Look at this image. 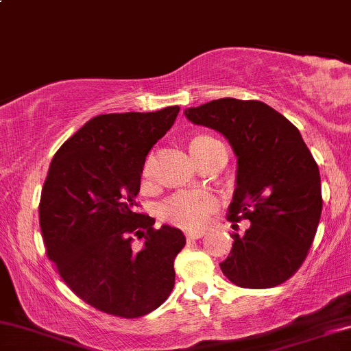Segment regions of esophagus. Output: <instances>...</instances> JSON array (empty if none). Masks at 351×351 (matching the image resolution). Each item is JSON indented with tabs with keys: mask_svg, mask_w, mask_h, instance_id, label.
Listing matches in <instances>:
<instances>
[{
	"mask_svg": "<svg viewBox=\"0 0 351 351\" xmlns=\"http://www.w3.org/2000/svg\"><path fill=\"white\" fill-rule=\"evenodd\" d=\"M202 236H203V231H189V232H185V237H187V241L200 239Z\"/></svg>",
	"mask_w": 351,
	"mask_h": 351,
	"instance_id": "obj_1",
	"label": "esophagus"
}]
</instances>
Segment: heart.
<instances>
[{"instance_id":"1","label":"heart","mask_w":351,"mask_h":351,"mask_svg":"<svg viewBox=\"0 0 351 351\" xmlns=\"http://www.w3.org/2000/svg\"><path fill=\"white\" fill-rule=\"evenodd\" d=\"M219 143L213 136H197L190 145L193 156L198 159L210 149V146ZM143 185H151V164L149 161L143 167ZM219 200L208 190H182L171 195L162 202L159 215L162 221L172 226L187 229V231H200L208 224L211 215L218 210Z\"/></svg>"}]
</instances>
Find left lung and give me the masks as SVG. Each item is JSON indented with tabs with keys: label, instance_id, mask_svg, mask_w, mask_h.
I'll use <instances>...</instances> for the list:
<instances>
[{
	"label": "left lung",
	"instance_id": "1",
	"mask_svg": "<svg viewBox=\"0 0 351 351\" xmlns=\"http://www.w3.org/2000/svg\"><path fill=\"white\" fill-rule=\"evenodd\" d=\"M185 117L221 133L237 158L228 218L250 226L232 234L223 274L241 288L285 283L304 262L322 213L319 167L300 130L267 104L232 97L190 107Z\"/></svg>",
	"mask_w": 351,
	"mask_h": 351
}]
</instances>
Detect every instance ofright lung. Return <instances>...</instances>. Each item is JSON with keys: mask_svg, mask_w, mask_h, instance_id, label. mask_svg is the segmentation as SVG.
<instances>
[{"mask_svg": "<svg viewBox=\"0 0 351 351\" xmlns=\"http://www.w3.org/2000/svg\"><path fill=\"white\" fill-rule=\"evenodd\" d=\"M179 110L97 115L51 159L38 205L47 255L71 291L106 314L141 317L174 288L184 232L154 229V218L136 213V195L146 156Z\"/></svg>", "mask_w": 351, "mask_h": 351, "instance_id": "obj_1", "label": "right lung"}]
</instances>
